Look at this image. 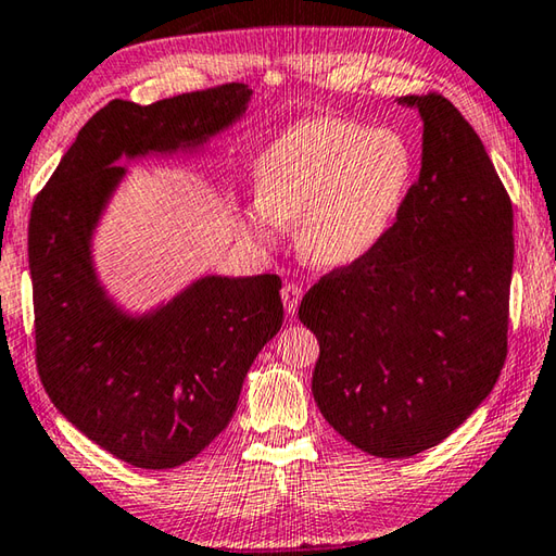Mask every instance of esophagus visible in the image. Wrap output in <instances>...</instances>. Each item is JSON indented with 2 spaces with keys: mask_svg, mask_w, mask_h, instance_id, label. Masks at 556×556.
<instances>
[{
  "mask_svg": "<svg viewBox=\"0 0 556 556\" xmlns=\"http://www.w3.org/2000/svg\"><path fill=\"white\" fill-rule=\"evenodd\" d=\"M280 298H282V305H286V312L295 314L300 300H302V288L295 286V282H286L280 290Z\"/></svg>",
  "mask_w": 556,
  "mask_h": 556,
  "instance_id": "1",
  "label": "esophagus"
}]
</instances>
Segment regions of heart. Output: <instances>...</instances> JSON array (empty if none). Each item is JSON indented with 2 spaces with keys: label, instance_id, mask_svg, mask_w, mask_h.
I'll return each mask as SVG.
<instances>
[{
  "label": "heart",
  "instance_id": "1",
  "mask_svg": "<svg viewBox=\"0 0 556 556\" xmlns=\"http://www.w3.org/2000/svg\"><path fill=\"white\" fill-rule=\"evenodd\" d=\"M416 160L400 130L319 115L292 125L261 152L258 198L247 227L274 247L282 225H298V251L317 268L368 258L400 219Z\"/></svg>",
  "mask_w": 556,
  "mask_h": 556
}]
</instances>
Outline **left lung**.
<instances>
[{
	"label": "left lung",
	"instance_id": "obj_1",
	"mask_svg": "<svg viewBox=\"0 0 556 556\" xmlns=\"http://www.w3.org/2000/svg\"><path fill=\"white\" fill-rule=\"evenodd\" d=\"M421 115V172L384 242L312 286L298 317L319 341L312 392L351 445L402 459L438 445L494 390L506 361L510 198L463 113Z\"/></svg>",
	"mask_w": 556,
	"mask_h": 556
}]
</instances>
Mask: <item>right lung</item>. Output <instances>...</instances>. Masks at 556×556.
<instances>
[{
  "label": "right lung",
  "instance_id": "add662e5",
  "mask_svg": "<svg viewBox=\"0 0 556 556\" xmlns=\"http://www.w3.org/2000/svg\"><path fill=\"white\" fill-rule=\"evenodd\" d=\"M247 84L138 106L115 99L79 130L28 225L40 382L58 412L123 463L172 469L225 431L258 351L282 327L274 274L201 276L150 309L111 295L93 237L148 156H203L244 118Z\"/></svg>",
  "mask_w": 556,
  "mask_h": 556
}]
</instances>
